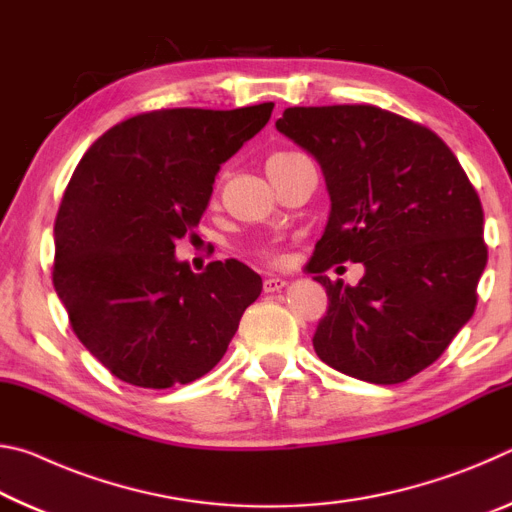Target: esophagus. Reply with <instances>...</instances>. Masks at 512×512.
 <instances>
[{"instance_id":"1","label":"esophagus","mask_w":512,"mask_h":512,"mask_svg":"<svg viewBox=\"0 0 512 512\" xmlns=\"http://www.w3.org/2000/svg\"><path fill=\"white\" fill-rule=\"evenodd\" d=\"M284 287H287V282H284L282 277H266V280H264V293L282 291Z\"/></svg>"}]
</instances>
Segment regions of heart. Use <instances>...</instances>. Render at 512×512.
<instances>
[{"mask_svg": "<svg viewBox=\"0 0 512 512\" xmlns=\"http://www.w3.org/2000/svg\"><path fill=\"white\" fill-rule=\"evenodd\" d=\"M293 155H298V153H273L271 158H268V162H266V169H268V167H275V164H282V162L291 160ZM257 257H262L264 262H271V264H277V262H280V259H282V255L277 253V250L271 248V246L257 248Z\"/></svg>", "mask_w": 512, "mask_h": 512, "instance_id": "heart-1", "label": "heart"}]
</instances>
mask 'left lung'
Here are the masks:
<instances>
[{
  "instance_id": "1",
  "label": "left lung",
  "mask_w": 512,
  "mask_h": 512,
  "mask_svg": "<svg viewBox=\"0 0 512 512\" xmlns=\"http://www.w3.org/2000/svg\"><path fill=\"white\" fill-rule=\"evenodd\" d=\"M275 126L320 162L332 198L309 262L329 296L316 354L370 384L411 379L474 314L488 262L479 194L436 133L377 106L287 108ZM341 261L367 266L359 285L324 275Z\"/></svg>"
}]
</instances>
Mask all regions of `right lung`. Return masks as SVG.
<instances>
[{
  "label": "right lung",
  "instance_id": "1",
  "mask_svg": "<svg viewBox=\"0 0 512 512\" xmlns=\"http://www.w3.org/2000/svg\"><path fill=\"white\" fill-rule=\"evenodd\" d=\"M273 106L142 112L76 164L54 223L51 280L79 341L126 384L203 377L262 293V277L237 259L192 273L173 253L194 235L216 171L262 131Z\"/></svg>",
  "mask_w": 512,
  "mask_h": 512
}]
</instances>
